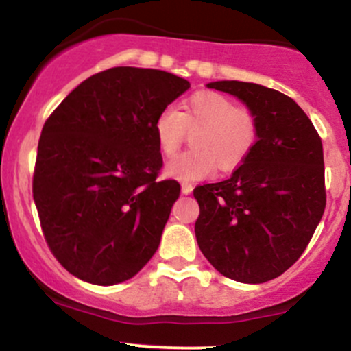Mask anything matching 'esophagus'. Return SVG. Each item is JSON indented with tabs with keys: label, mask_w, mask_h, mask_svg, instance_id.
I'll list each match as a JSON object with an SVG mask.
<instances>
[{
	"label": "esophagus",
	"mask_w": 351,
	"mask_h": 351,
	"mask_svg": "<svg viewBox=\"0 0 351 351\" xmlns=\"http://www.w3.org/2000/svg\"><path fill=\"white\" fill-rule=\"evenodd\" d=\"M193 193V186H191V184H182V194H191Z\"/></svg>",
	"instance_id": "esophagus-1"
}]
</instances>
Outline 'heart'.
<instances>
[{
    "label": "heart",
    "mask_w": 351,
    "mask_h": 351,
    "mask_svg": "<svg viewBox=\"0 0 351 351\" xmlns=\"http://www.w3.org/2000/svg\"><path fill=\"white\" fill-rule=\"evenodd\" d=\"M187 130H197L194 150L176 155L165 164L164 174L180 182H194L221 169H233L254 150L258 125L254 114L237 108L233 99L215 91H197L182 103V113L167 106L157 114L154 133L164 155H174Z\"/></svg>",
    "instance_id": "heart-1"
}]
</instances>
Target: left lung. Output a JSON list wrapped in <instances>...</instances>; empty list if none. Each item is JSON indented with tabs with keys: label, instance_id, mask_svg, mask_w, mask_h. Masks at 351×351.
<instances>
[{
	"label": "left lung",
	"instance_id": "1",
	"mask_svg": "<svg viewBox=\"0 0 351 351\" xmlns=\"http://www.w3.org/2000/svg\"><path fill=\"white\" fill-rule=\"evenodd\" d=\"M206 86L238 97L258 136L230 179L194 189L197 245L228 279L267 282L302 255L323 218V143L299 104L276 89L240 81Z\"/></svg>",
	"mask_w": 351,
	"mask_h": 351
}]
</instances>
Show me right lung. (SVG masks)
Instances as JSON below:
<instances>
[{
	"label": "right lung",
	"instance_id": "1",
	"mask_svg": "<svg viewBox=\"0 0 351 351\" xmlns=\"http://www.w3.org/2000/svg\"><path fill=\"white\" fill-rule=\"evenodd\" d=\"M189 88L157 69H108L69 93L43 125L34 201L50 250L77 279L125 282L157 252L180 186L157 180L154 121Z\"/></svg>",
	"mask_w": 351,
	"mask_h": 351
}]
</instances>
